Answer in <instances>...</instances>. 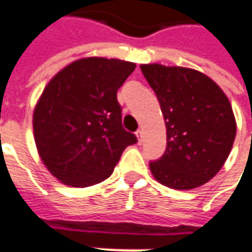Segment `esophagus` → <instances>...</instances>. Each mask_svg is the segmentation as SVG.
<instances>
[{"instance_id": "obj_1", "label": "esophagus", "mask_w": 252, "mask_h": 252, "mask_svg": "<svg viewBox=\"0 0 252 252\" xmlns=\"http://www.w3.org/2000/svg\"><path fill=\"white\" fill-rule=\"evenodd\" d=\"M142 135H143V132L142 131H140V129H139V131H137L136 132V136H137V142H139V143H142Z\"/></svg>"}]
</instances>
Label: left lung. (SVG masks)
<instances>
[{"label": "left lung", "mask_w": 252, "mask_h": 252, "mask_svg": "<svg viewBox=\"0 0 252 252\" xmlns=\"http://www.w3.org/2000/svg\"><path fill=\"white\" fill-rule=\"evenodd\" d=\"M157 94L166 123L167 146L150 162L155 180L171 189L204 185L231 153L236 121L221 89L205 74L158 63L140 66Z\"/></svg>", "instance_id": "left-lung-1"}]
</instances>
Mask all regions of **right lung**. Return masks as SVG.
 <instances>
[{
  "label": "right lung",
  "mask_w": 252,
  "mask_h": 252,
  "mask_svg": "<svg viewBox=\"0 0 252 252\" xmlns=\"http://www.w3.org/2000/svg\"><path fill=\"white\" fill-rule=\"evenodd\" d=\"M136 64L83 58L48 82L33 112L43 163L62 184L95 185L109 178L126 147L137 142L121 123L117 90Z\"/></svg>",
  "instance_id": "add662e5"
}]
</instances>
